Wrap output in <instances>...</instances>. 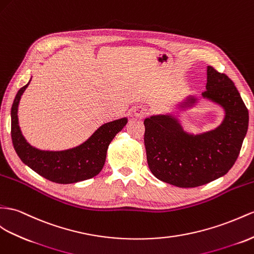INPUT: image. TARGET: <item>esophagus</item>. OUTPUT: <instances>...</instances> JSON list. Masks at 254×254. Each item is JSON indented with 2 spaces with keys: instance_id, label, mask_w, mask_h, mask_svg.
I'll return each instance as SVG.
<instances>
[{
  "instance_id": "1",
  "label": "esophagus",
  "mask_w": 254,
  "mask_h": 254,
  "mask_svg": "<svg viewBox=\"0 0 254 254\" xmlns=\"http://www.w3.org/2000/svg\"><path fill=\"white\" fill-rule=\"evenodd\" d=\"M148 115V109L144 106H138L134 109V116L137 118H144Z\"/></svg>"
}]
</instances>
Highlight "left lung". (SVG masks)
<instances>
[{
  "label": "left lung",
  "instance_id": "obj_1",
  "mask_svg": "<svg viewBox=\"0 0 254 254\" xmlns=\"http://www.w3.org/2000/svg\"><path fill=\"white\" fill-rule=\"evenodd\" d=\"M205 99L225 110L223 122L214 129L192 135L170 115L144 121L148 166L161 181L179 188H195L216 180L235 163L248 131L249 113L234 82L212 66L207 67ZM196 102L188 97L181 106Z\"/></svg>",
  "mask_w": 254,
  "mask_h": 254
}]
</instances>
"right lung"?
Masks as SVG:
<instances>
[{"instance_id": "right-lung-1", "label": "right lung", "mask_w": 254, "mask_h": 254, "mask_svg": "<svg viewBox=\"0 0 254 254\" xmlns=\"http://www.w3.org/2000/svg\"><path fill=\"white\" fill-rule=\"evenodd\" d=\"M30 81L18 91L11 106V140L18 157L38 175L56 184H75L96 176L105 164L110 141L127 125L121 118L100 127L83 144L63 151H45L32 147L21 134L18 105Z\"/></svg>"}]
</instances>
